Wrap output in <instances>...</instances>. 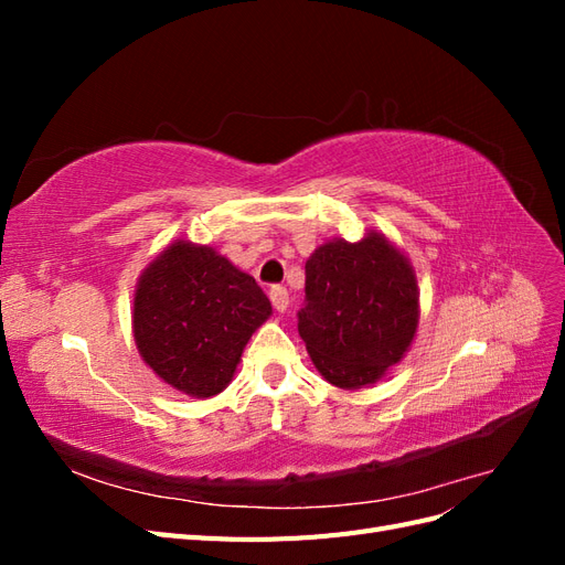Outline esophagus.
<instances>
[{
  "mask_svg": "<svg viewBox=\"0 0 565 565\" xmlns=\"http://www.w3.org/2000/svg\"><path fill=\"white\" fill-rule=\"evenodd\" d=\"M268 295H270L273 309H276L278 313H285L287 306H289V292H287V289L282 285H276V287H270Z\"/></svg>",
  "mask_w": 565,
  "mask_h": 565,
  "instance_id": "34e87169",
  "label": "esophagus"
}]
</instances>
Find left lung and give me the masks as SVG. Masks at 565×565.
<instances>
[{
	"mask_svg": "<svg viewBox=\"0 0 565 565\" xmlns=\"http://www.w3.org/2000/svg\"><path fill=\"white\" fill-rule=\"evenodd\" d=\"M419 324L413 264L384 233L320 245L306 262L299 334L316 370L339 388L377 384L401 363Z\"/></svg>",
	"mask_w": 565,
	"mask_h": 565,
	"instance_id": "obj_1",
	"label": "left lung"
}]
</instances>
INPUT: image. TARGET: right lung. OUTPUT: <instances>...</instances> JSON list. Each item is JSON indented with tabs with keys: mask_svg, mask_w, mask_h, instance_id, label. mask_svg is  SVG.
<instances>
[{
	"mask_svg": "<svg viewBox=\"0 0 565 565\" xmlns=\"http://www.w3.org/2000/svg\"><path fill=\"white\" fill-rule=\"evenodd\" d=\"M273 313L264 289L210 245L177 241L134 292L131 328L143 363L191 398L224 391L249 337Z\"/></svg>",
	"mask_w": 565,
	"mask_h": 565,
	"instance_id": "obj_1",
	"label": "right lung"
}]
</instances>
